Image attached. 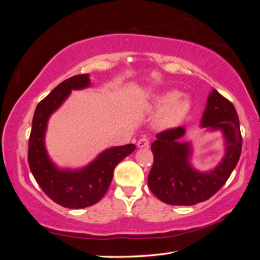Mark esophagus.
I'll return each instance as SVG.
<instances>
[{
  "label": "esophagus",
  "instance_id": "obj_1",
  "mask_svg": "<svg viewBox=\"0 0 260 260\" xmlns=\"http://www.w3.org/2000/svg\"><path fill=\"white\" fill-rule=\"evenodd\" d=\"M138 147L139 148H148L149 147V140L147 138L140 139L139 142H138Z\"/></svg>",
  "mask_w": 260,
  "mask_h": 260
}]
</instances>
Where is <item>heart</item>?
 I'll return each instance as SVG.
<instances>
[{
    "label": "heart",
    "mask_w": 260,
    "mask_h": 260,
    "mask_svg": "<svg viewBox=\"0 0 260 260\" xmlns=\"http://www.w3.org/2000/svg\"><path fill=\"white\" fill-rule=\"evenodd\" d=\"M151 105L160 110L156 119L157 126L169 129L178 126L188 116L191 109V101L187 96H181L179 90L170 89L156 95Z\"/></svg>",
    "instance_id": "1"
}]
</instances>
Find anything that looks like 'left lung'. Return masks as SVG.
I'll return each mask as SVG.
<instances>
[{"label":"left lung","instance_id":"8db88e82","mask_svg":"<svg viewBox=\"0 0 260 260\" xmlns=\"http://www.w3.org/2000/svg\"><path fill=\"white\" fill-rule=\"evenodd\" d=\"M201 127L220 129L225 136V156L209 172L196 171L189 162L190 143L179 141L186 133L184 127L158 133L157 140L151 144L153 165L148 177V186L164 203L195 205L209 200L226 183L240 159L242 136L239 116L232 102L215 89L208 98Z\"/></svg>","mask_w":260,"mask_h":260}]
</instances>
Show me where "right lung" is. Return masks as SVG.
<instances>
[{
	"label": "right lung",
	"instance_id": "1",
	"mask_svg": "<svg viewBox=\"0 0 260 260\" xmlns=\"http://www.w3.org/2000/svg\"><path fill=\"white\" fill-rule=\"evenodd\" d=\"M90 86L89 74H80L60 82L35 109L28 140V165L35 181L55 203L69 209L94 205L105 195L113 178V171L135 144L112 147L80 170L58 169L48 156L45 135L48 119L69 98L73 89Z\"/></svg>",
	"mask_w": 260,
	"mask_h": 260
}]
</instances>
